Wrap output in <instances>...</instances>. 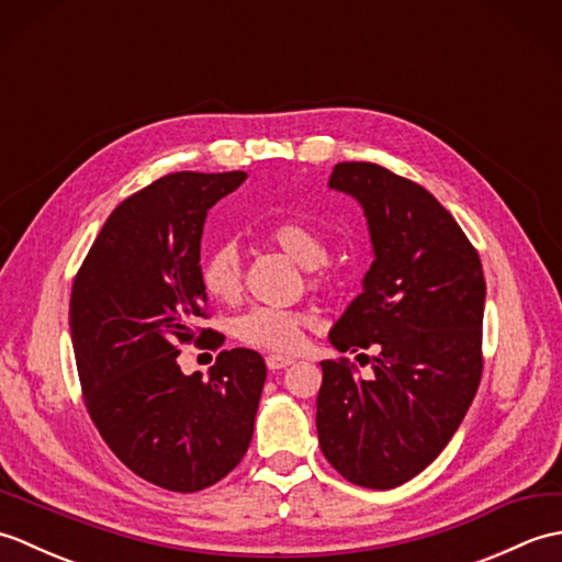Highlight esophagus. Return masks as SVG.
I'll return each instance as SVG.
<instances>
[{
    "instance_id": "1",
    "label": "esophagus",
    "mask_w": 562,
    "mask_h": 562,
    "mask_svg": "<svg viewBox=\"0 0 562 562\" xmlns=\"http://www.w3.org/2000/svg\"><path fill=\"white\" fill-rule=\"evenodd\" d=\"M266 362H268V369H272V372H274V369H284V367L294 364L292 357H284V355H268Z\"/></svg>"
}]
</instances>
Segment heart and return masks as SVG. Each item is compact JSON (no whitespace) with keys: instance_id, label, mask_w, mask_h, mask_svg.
Segmentation results:
<instances>
[{"instance_id":"obj_1","label":"heart","mask_w":562,"mask_h":562,"mask_svg":"<svg viewBox=\"0 0 562 562\" xmlns=\"http://www.w3.org/2000/svg\"><path fill=\"white\" fill-rule=\"evenodd\" d=\"M270 241L280 246L294 262L312 270L326 260L328 248L324 236L302 222H280L268 232ZM202 288L214 300H234L241 290V256L232 244H222L207 250L200 262ZM306 316L290 308L254 306L234 321V333L250 348L270 352H292L302 342Z\"/></svg>"}]
</instances>
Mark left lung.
I'll return each mask as SVG.
<instances>
[{
	"mask_svg": "<svg viewBox=\"0 0 562 562\" xmlns=\"http://www.w3.org/2000/svg\"><path fill=\"white\" fill-rule=\"evenodd\" d=\"M328 188L362 207L374 258L328 340L376 357L372 379L321 362L318 445L342 479L389 491L439 457L479 391L483 268L457 220L408 178L342 161Z\"/></svg>",
	"mask_w": 562,
	"mask_h": 562,
	"instance_id": "1",
	"label": "left lung"
}]
</instances>
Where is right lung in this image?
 <instances>
[{"label":"right lung","instance_id":"obj_1","mask_svg":"<svg viewBox=\"0 0 562 562\" xmlns=\"http://www.w3.org/2000/svg\"><path fill=\"white\" fill-rule=\"evenodd\" d=\"M244 181V171H178L130 195L71 288L69 333L91 420L130 471L173 493H198L236 469L266 384L256 350L220 352L207 379L176 360L178 342L224 340L200 330V241L210 207Z\"/></svg>","mask_w":562,"mask_h":562}]
</instances>
